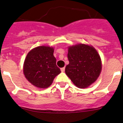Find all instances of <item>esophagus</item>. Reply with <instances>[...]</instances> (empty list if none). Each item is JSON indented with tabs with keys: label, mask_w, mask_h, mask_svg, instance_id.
<instances>
[{
	"label": "esophagus",
	"mask_w": 123,
	"mask_h": 123,
	"mask_svg": "<svg viewBox=\"0 0 123 123\" xmlns=\"http://www.w3.org/2000/svg\"><path fill=\"white\" fill-rule=\"evenodd\" d=\"M65 67L61 68V71H62V72H64V71H65Z\"/></svg>",
	"instance_id": "obj_1"
}]
</instances>
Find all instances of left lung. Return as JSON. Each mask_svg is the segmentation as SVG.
<instances>
[{"mask_svg": "<svg viewBox=\"0 0 123 123\" xmlns=\"http://www.w3.org/2000/svg\"><path fill=\"white\" fill-rule=\"evenodd\" d=\"M68 58L69 64L65 73L78 87L87 88L99 76L102 62L98 52L92 46L79 44L69 47Z\"/></svg>", "mask_w": 123, "mask_h": 123, "instance_id": "1", "label": "left lung"}]
</instances>
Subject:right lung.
I'll return each instance as SVG.
<instances>
[{"instance_id":"1","label":"right lung","mask_w":123,"mask_h":123,"mask_svg":"<svg viewBox=\"0 0 123 123\" xmlns=\"http://www.w3.org/2000/svg\"><path fill=\"white\" fill-rule=\"evenodd\" d=\"M54 49L49 46L37 47L29 52L25 60L23 73L32 85L47 88L60 73L54 56Z\"/></svg>"}]
</instances>
